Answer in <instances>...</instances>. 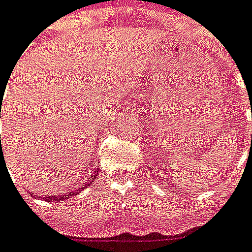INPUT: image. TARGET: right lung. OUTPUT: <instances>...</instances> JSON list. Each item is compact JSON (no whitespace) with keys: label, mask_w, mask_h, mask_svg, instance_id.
<instances>
[{"label":"right lung","mask_w":252,"mask_h":252,"mask_svg":"<svg viewBox=\"0 0 252 252\" xmlns=\"http://www.w3.org/2000/svg\"><path fill=\"white\" fill-rule=\"evenodd\" d=\"M1 98H2V91H1ZM0 117H1V109H0ZM96 175H97V173H96ZM93 179H94V176H91V180H87V182L81 184L79 188H76V189H73V191H70V192L68 193H63V195H53V196H42V199H45V200H48V202H63V200H65V199H69L70 196H74V195L80 193L83 189H87L89 184H92ZM34 196H36V195H34Z\"/></svg>","instance_id":"obj_1"}]
</instances>
